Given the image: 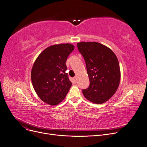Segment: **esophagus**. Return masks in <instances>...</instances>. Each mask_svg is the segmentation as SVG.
Instances as JSON below:
<instances>
[{"instance_id":"34e87169","label":"esophagus","mask_w":147,"mask_h":147,"mask_svg":"<svg viewBox=\"0 0 147 147\" xmlns=\"http://www.w3.org/2000/svg\"><path fill=\"white\" fill-rule=\"evenodd\" d=\"M74 82H75L76 83L77 82V76H76V77H74Z\"/></svg>"}]
</instances>
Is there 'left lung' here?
<instances>
[{
  "mask_svg": "<svg viewBox=\"0 0 147 147\" xmlns=\"http://www.w3.org/2000/svg\"><path fill=\"white\" fill-rule=\"evenodd\" d=\"M77 45L84 59L90 82L83 94L92 102L104 103L115 94L119 84L118 59L110 49L97 42H83Z\"/></svg>",
  "mask_w": 147,
  "mask_h": 147,
  "instance_id": "left-lung-1",
  "label": "left lung"
}]
</instances>
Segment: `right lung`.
I'll list each match as a JSON object with an SVG mask.
<instances>
[{"mask_svg": "<svg viewBox=\"0 0 147 147\" xmlns=\"http://www.w3.org/2000/svg\"><path fill=\"white\" fill-rule=\"evenodd\" d=\"M74 49L69 43L50 46L34 63L31 72L33 88L39 98L50 105L61 102L72 85L65 73V62Z\"/></svg>", "mask_w": 147, "mask_h": 147, "instance_id": "obj_1", "label": "right lung"}]
</instances>
